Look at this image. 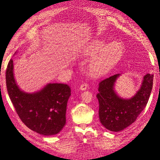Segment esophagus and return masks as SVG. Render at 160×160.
Masks as SVG:
<instances>
[{"label":"esophagus","mask_w":160,"mask_h":160,"mask_svg":"<svg viewBox=\"0 0 160 160\" xmlns=\"http://www.w3.org/2000/svg\"><path fill=\"white\" fill-rule=\"evenodd\" d=\"M87 89H88V84H86V83L82 84V85H81L80 87V89L81 91H85V90Z\"/></svg>","instance_id":"esophagus-1"}]
</instances>
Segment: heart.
<instances>
[{
    "instance_id": "b5f03b06",
    "label": "heart",
    "mask_w": 160,
    "mask_h": 160,
    "mask_svg": "<svg viewBox=\"0 0 160 160\" xmlns=\"http://www.w3.org/2000/svg\"><path fill=\"white\" fill-rule=\"evenodd\" d=\"M123 51V45L120 42L113 41L107 45L104 40H99L87 47L82 56H96L91 61L89 70L91 76H98L107 73L120 59Z\"/></svg>"
}]
</instances>
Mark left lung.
<instances>
[{"instance_id": "8db88e82", "label": "left lung", "mask_w": 160, "mask_h": 160, "mask_svg": "<svg viewBox=\"0 0 160 160\" xmlns=\"http://www.w3.org/2000/svg\"><path fill=\"white\" fill-rule=\"evenodd\" d=\"M122 76L118 73L101 80L96 97L99 101V118L108 130L118 132L124 130L136 120L147 105L152 88L153 75L143 77L140 89L133 96L124 98L115 90V82Z\"/></svg>"}]
</instances>
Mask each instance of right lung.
<instances>
[{
    "label": "right lung",
    "mask_w": 160,
    "mask_h": 160,
    "mask_svg": "<svg viewBox=\"0 0 160 160\" xmlns=\"http://www.w3.org/2000/svg\"><path fill=\"white\" fill-rule=\"evenodd\" d=\"M13 69L11 59L6 71L7 88L22 122L40 135L49 136L58 133L66 124L70 87L64 84L48 83L34 92H26L17 83Z\"/></svg>",
    "instance_id": "1"
}]
</instances>
